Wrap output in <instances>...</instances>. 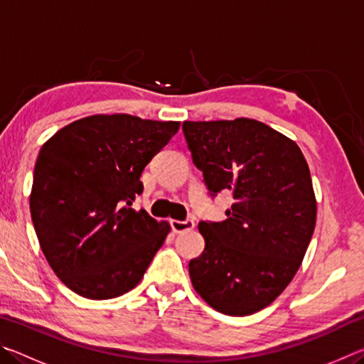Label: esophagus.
Wrapping results in <instances>:
<instances>
[{"mask_svg": "<svg viewBox=\"0 0 364 364\" xmlns=\"http://www.w3.org/2000/svg\"><path fill=\"white\" fill-rule=\"evenodd\" d=\"M171 225V230H173L175 232H184V231H191L194 228V220H184V221H180V220H171L170 221Z\"/></svg>", "mask_w": 364, "mask_h": 364, "instance_id": "34e87169", "label": "esophagus"}]
</instances>
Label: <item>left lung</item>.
<instances>
[{"label":"left lung","instance_id":"1","mask_svg":"<svg viewBox=\"0 0 364 364\" xmlns=\"http://www.w3.org/2000/svg\"><path fill=\"white\" fill-rule=\"evenodd\" d=\"M193 162L210 196L230 193L225 221H200L196 292L230 316L268 306L289 286L316 225L310 168L300 147L252 119L184 122Z\"/></svg>","mask_w":364,"mask_h":364}]
</instances>
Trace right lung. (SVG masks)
<instances>
[{
    "mask_svg": "<svg viewBox=\"0 0 364 364\" xmlns=\"http://www.w3.org/2000/svg\"><path fill=\"white\" fill-rule=\"evenodd\" d=\"M178 128L180 122L91 115L43 144L30 213L49 267L70 291L114 299L144 276L170 225L132 205L143 193L144 167Z\"/></svg>",
    "mask_w": 364,
    "mask_h": 364,
    "instance_id": "1",
    "label": "right lung"
}]
</instances>
